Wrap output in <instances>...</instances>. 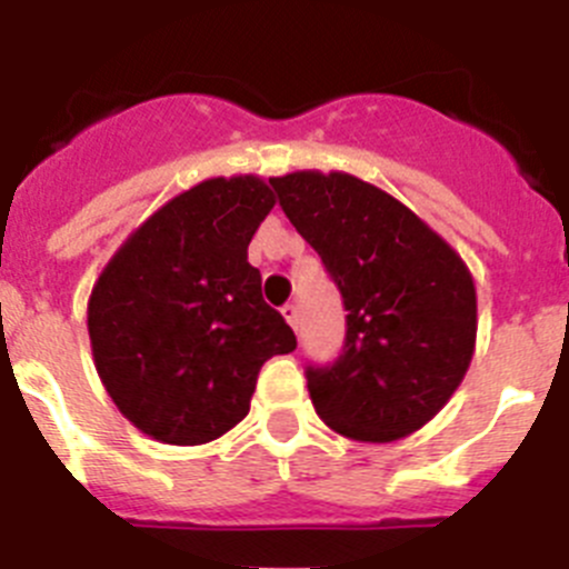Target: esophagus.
Returning a JSON list of instances; mask_svg holds the SVG:
<instances>
[{"instance_id":"34e87169","label":"esophagus","mask_w":569,"mask_h":569,"mask_svg":"<svg viewBox=\"0 0 569 569\" xmlns=\"http://www.w3.org/2000/svg\"><path fill=\"white\" fill-rule=\"evenodd\" d=\"M281 316L288 319L290 328L299 330V308H296V305H284V308H281Z\"/></svg>"}]
</instances>
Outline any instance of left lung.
<instances>
[{"instance_id":"left-lung-1","label":"left lung","mask_w":569,"mask_h":569,"mask_svg":"<svg viewBox=\"0 0 569 569\" xmlns=\"http://www.w3.org/2000/svg\"><path fill=\"white\" fill-rule=\"evenodd\" d=\"M347 310L333 365H308L321 421L356 441H396L439 413L476 350V284L436 230L350 173L270 179Z\"/></svg>"}]
</instances>
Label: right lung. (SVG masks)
<instances>
[{
    "label": "right lung",
    "mask_w": 569,
    "mask_h": 569,
    "mask_svg": "<svg viewBox=\"0 0 569 569\" xmlns=\"http://www.w3.org/2000/svg\"><path fill=\"white\" fill-rule=\"evenodd\" d=\"M276 196L259 176L208 179L128 236L88 301L99 379L142 433L204 445L250 410L261 365L296 336L261 299L248 244Z\"/></svg>",
    "instance_id": "obj_1"
}]
</instances>
